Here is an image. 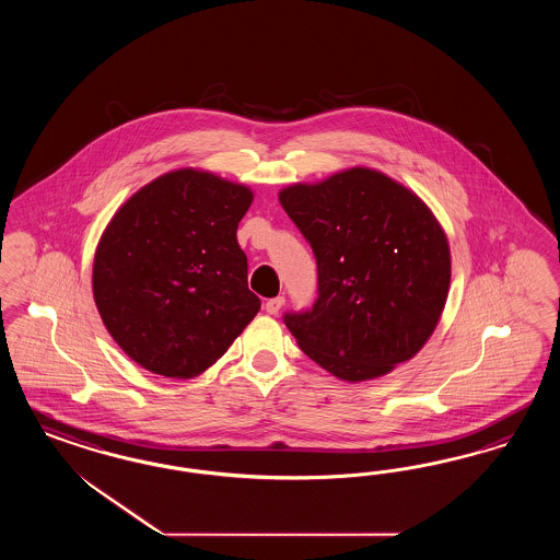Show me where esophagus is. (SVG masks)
<instances>
[{
  "label": "esophagus",
  "instance_id": "34e87169",
  "mask_svg": "<svg viewBox=\"0 0 560 560\" xmlns=\"http://www.w3.org/2000/svg\"><path fill=\"white\" fill-rule=\"evenodd\" d=\"M285 304V298L283 295H277V298H271V300H267V304H265V310H267V314H277L281 307Z\"/></svg>",
  "mask_w": 560,
  "mask_h": 560
}]
</instances>
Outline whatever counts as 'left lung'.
Wrapping results in <instances>:
<instances>
[{"mask_svg":"<svg viewBox=\"0 0 560 560\" xmlns=\"http://www.w3.org/2000/svg\"><path fill=\"white\" fill-rule=\"evenodd\" d=\"M279 201L318 267L316 302L283 316L305 355L347 382L417 355L452 277L447 237L429 207L370 168L283 188Z\"/></svg>","mask_w":560,"mask_h":560,"instance_id":"8db88e82","label":"left lung"}]
</instances>
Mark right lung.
<instances>
[{"label": "right lung", "mask_w": 560, "mask_h": 560, "mask_svg": "<svg viewBox=\"0 0 560 560\" xmlns=\"http://www.w3.org/2000/svg\"><path fill=\"white\" fill-rule=\"evenodd\" d=\"M253 192L209 172L176 170L120 207L94 256L102 323L141 368L195 377L260 310L237 223Z\"/></svg>", "instance_id": "obj_1"}]
</instances>
